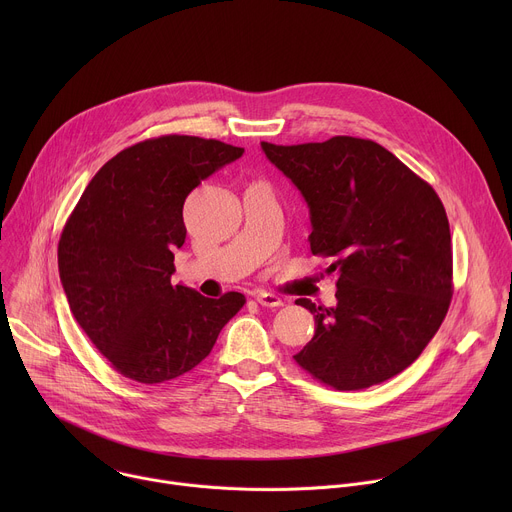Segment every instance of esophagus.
<instances>
[{"instance_id": "34e87169", "label": "esophagus", "mask_w": 512, "mask_h": 512, "mask_svg": "<svg viewBox=\"0 0 512 512\" xmlns=\"http://www.w3.org/2000/svg\"><path fill=\"white\" fill-rule=\"evenodd\" d=\"M255 302L265 306V308H279V306H283L281 298H277L275 294H267V291H259V294L255 296Z\"/></svg>"}]
</instances>
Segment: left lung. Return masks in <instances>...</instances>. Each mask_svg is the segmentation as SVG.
<instances>
[{"instance_id":"1","label":"left lung","mask_w":512,"mask_h":512,"mask_svg":"<svg viewBox=\"0 0 512 512\" xmlns=\"http://www.w3.org/2000/svg\"><path fill=\"white\" fill-rule=\"evenodd\" d=\"M261 148L310 208V251L332 257L336 308L294 356L338 391L379 385L423 352L452 302V235L435 190L383 145L350 135Z\"/></svg>"}]
</instances>
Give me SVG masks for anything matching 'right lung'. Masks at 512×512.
<instances>
[{"instance_id": "obj_1", "label": "right lung", "mask_w": 512, "mask_h": 512, "mask_svg": "<svg viewBox=\"0 0 512 512\" xmlns=\"http://www.w3.org/2000/svg\"><path fill=\"white\" fill-rule=\"evenodd\" d=\"M243 148L194 135L139 141L89 182L58 241V271L72 316L123 377L156 385L202 362L243 308L229 291L210 300L174 285L186 196Z\"/></svg>"}]
</instances>
